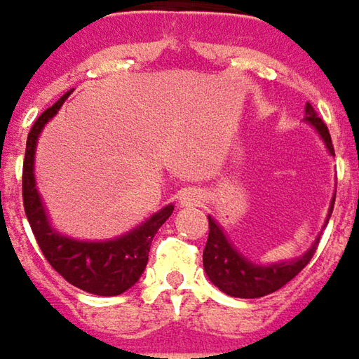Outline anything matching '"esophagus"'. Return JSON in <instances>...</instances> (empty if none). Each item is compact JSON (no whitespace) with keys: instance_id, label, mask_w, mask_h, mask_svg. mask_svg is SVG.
Listing matches in <instances>:
<instances>
[{"instance_id":"esophagus-1","label":"esophagus","mask_w":359,"mask_h":359,"mask_svg":"<svg viewBox=\"0 0 359 359\" xmlns=\"http://www.w3.org/2000/svg\"><path fill=\"white\" fill-rule=\"evenodd\" d=\"M203 201V192L198 191V189H184V191H180L179 194V203L180 206H192V204H198Z\"/></svg>"}]
</instances>
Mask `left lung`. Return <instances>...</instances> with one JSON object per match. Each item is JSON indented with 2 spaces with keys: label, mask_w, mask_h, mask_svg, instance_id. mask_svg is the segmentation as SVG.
Returning <instances> with one entry per match:
<instances>
[{
  "label": "left lung",
  "mask_w": 359,
  "mask_h": 359,
  "mask_svg": "<svg viewBox=\"0 0 359 359\" xmlns=\"http://www.w3.org/2000/svg\"><path fill=\"white\" fill-rule=\"evenodd\" d=\"M306 123H310L318 135L322 137V141L330 151V155H334V147H332V137L327 130L326 123L316 115L314 107L306 103ZM334 201L336 196H332L330 210H327L326 224L332 210H334ZM318 241L310 246V250H306L302 256L286 260V262H276V264H256L252 260H248L246 256H242L236 246L229 241V236L224 234V230L220 229L217 220L208 217V241L204 246L203 264L206 276L210 282L234 298H262L266 294L280 290L282 286H286L294 276H298V272H302V268L316 252Z\"/></svg>",
  "instance_id": "left-lung-1"
}]
</instances>
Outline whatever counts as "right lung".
<instances>
[{
	"mask_svg": "<svg viewBox=\"0 0 359 359\" xmlns=\"http://www.w3.org/2000/svg\"><path fill=\"white\" fill-rule=\"evenodd\" d=\"M71 91L63 95L55 105L41 113L27 135L25 161H23V208L29 220L35 241L39 244L47 262L53 266L69 284L97 296H118L133 288L149 262L151 242L156 230L172 215L175 206L167 204L137 229L109 241H77L57 232L45 212L41 196L35 189V147L43 127L55 117Z\"/></svg>",
	"mask_w": 359,
	"mask_h": 359,
	"instance_id": "obj_1",
	"label": "right lung"
}]
</instances>
